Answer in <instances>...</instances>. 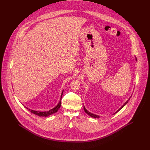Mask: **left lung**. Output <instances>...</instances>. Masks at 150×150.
Segmentation results:
<instances>
[{
	"instance_id": "1",
	"label": "left lung",
	"mask_w": 150,
	"mask_h": 150,
	"mask_svg": "<svg viewBox=\"0 0 150 150\" xmlns=\"http://www.w3.org/2000/svg\"><path fill=\"white\" fill-rule=\"evenodd\" d=\"M135 59H136V61H137V58H136V57H135ZM131 97V96H130ZM130 97L127 100V101L121 106V107H120L116 112H115L113 114H115L116 112H117L118 111H119L122 108H123V107H124L127 103H128V102L129 100V99H130ZM84 111H85V112H86V113L88 114V115H89V116H91V117H92V118H99L100 117V116L99 115H96V114H93V113H92V112H90L89 111H88L86 109V107H85V106H84Z\"/></svg>"
}]
</instances>
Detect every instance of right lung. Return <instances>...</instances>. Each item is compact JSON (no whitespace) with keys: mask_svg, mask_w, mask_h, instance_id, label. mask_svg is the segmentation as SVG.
Returning <instances> with one entry per match:
<instances>
[{"mask_svg":"<svg viewBox=\"0 0 150 150\" xmlns=\"http://www.w3.org/2000/svg\"><path fill=\"white\" fill-rule=\"evenodd\" d=\"M63 92H64V90L62 92L60 100H59V103H58V105L55 107H54L53 108H52L51 110H50L48 111H39L29 109L26 106H24V107H25L27 110H28L30 112H32L33 114H35L36 115H38L40 117H48V116H49V115H51V114H52L55 112H57L58 111V110L59 109V108L61 107V99H62V95H63Z\"/></svg>","mask_w":150,"mask_h":150,"instance_id":"obj_1","label":"right lung"}]
</instances>
